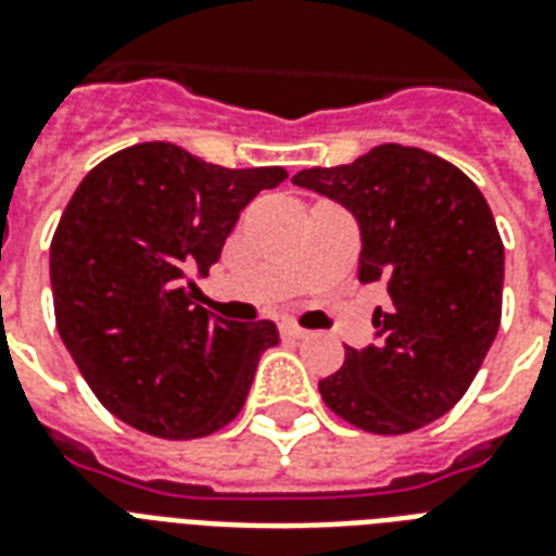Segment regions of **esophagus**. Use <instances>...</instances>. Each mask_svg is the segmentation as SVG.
Returning a JSON list of instances; mask_svg holds the SVG:
<instances>
[{"mask_svg": "<svg viewBox=\"0 0 556 556\" xmlns=\"http://www.w3.org/2000/svg\"><path fill=\"white\" fill-rule=\"evenodd\" d=\"M281 331L287 333V337H293V340H307V337H311V331H304V328H299V325L293 323H283Z\"/></svg>", "mask_w": 556, "mask_h": 556, "instance_id": "34e87169", "label": "esophagus"}]
</instances>
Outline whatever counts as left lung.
<instances>
[{"label": "left lung", "instance_id": "1", "mask_svg": "<svg viewBox=\"0 0 556 556\" xmlns=\"http://www.w3.org/2000/svg\"><path fill=\"white\" fill-rule=\"evenodd\" d=\"M293 184L357 216L361 281L390 295L372 316L375 345L345 349L340 372L319 381L323 402L361 431H419L466 395L498 333L504 243L490 204L457 166L399 143Z\"/></svg>", "mask_w": 556, "mask_h": 556}]
</instances>
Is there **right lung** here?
<instances>
[{"instance_id": "1", "label": "right lung", "mask_w": 556, "mask_h": 556, "mask_svg": "<svg viewBox=\"0 0 556 556\" xmlns=\"http://www.w3.org/2000/svg\"><path fill=\"white\" fill-rule=\"evenodd\" d=\"M283 166L228 169L173 143H137L78 184L52 237L55 325L116 419L164 440L211 437L243 410L278 328L211 316V273L240 211Z\"/></svg>"}]
</instances>
